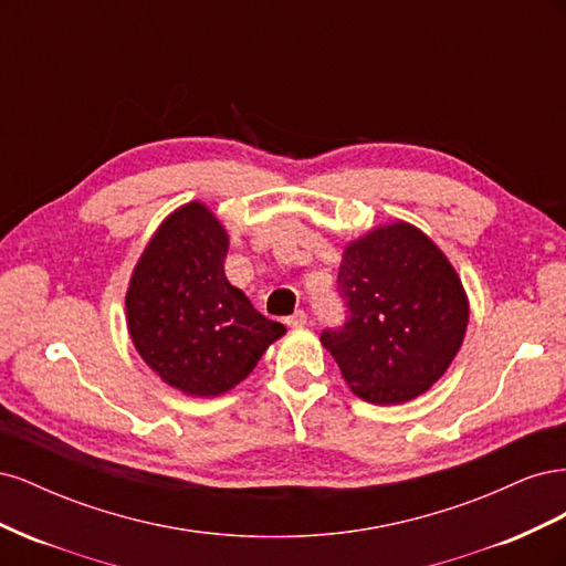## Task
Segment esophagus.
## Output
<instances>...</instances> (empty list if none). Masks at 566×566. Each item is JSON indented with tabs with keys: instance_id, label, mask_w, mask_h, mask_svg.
I'll return each mask as SVG.
<instances>
[{
	"instance_id": "34e87169",
	"label": "esophagus",
	"mask_w": 566,
	"mask_h": 566,
	"mask_svg": "<svg viewBox=\"0 0 566 566\" xmlns=\"http://www.w3.org/2000/svg\"><path fill=\"white\" fill-rule=\"evenodd\" d=\"M285 323L290 325V328H302V325H306V314L302 310H297L293 316H287Z\"/></svg>"
}]
</instances>
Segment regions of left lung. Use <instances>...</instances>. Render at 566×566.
<instances>
[{"mask_svg":"<svg viewBox=\"0 0 566 566\" xmlns=\"http://www.w3.org/2000/svg\"><path fill=\"white\" fill-rule=\"evenodd\" d=\"M337 285L349 316L321 342L356 397L403 403L447 373L470 306L447 254L420 229L397 221L352 241Z\"/></svg>","mask_w":566,"mask_h":566,"instance_id":"left-lung-1","label":"left lung"}]
</instances>
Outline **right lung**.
<instances>
[{
  "instance_id": "obj_1",
  "label": "right lung",
  "mask_w": 566,
  "mask_h": 566,
  "mask_svg": "<svg viewBox=\"0 0 566 566\" xmlns=\"http://www.w3.org/2000/svg\"><path fill=\"white\" fill-rule=\"evenodd\" d=\"M229 235L202 202L169 214L127 290V328L160 380L191 397H219L245 380L285 325L254 310L224 273Z\"/></svg>"
}]
</instances>
